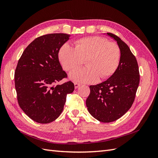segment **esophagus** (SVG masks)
I'll list each match as a JSON object with an SVG mask.
<instances>
[{
	"label": "esophagus",
	"mask_w": 158,
	"mask_h": 158,
	"mask_svg": "<svg viewBox=\"0 0 158 158\" xmlns=\"http://www.w3.org/2000/svg\"><path fill=\"white\" fill-rule=\"evenodd\" d=\"M80 85V84L78 83V82H74V88L76 89L78 88L79 86Z\"/></svg>",
	"instance_id": "34e87169"
}]
</instances>
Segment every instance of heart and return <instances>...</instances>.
Masks as SVG:
<instances>
[{
    "label": "heart",
    "mask_w": 158,
    "mask_h": 158,
    "mask_svg": "<svg viewBox=\"0 0 158 158\" xmlns=\"http://www.w3.org/2000/svg\"><path fill=\"white\" fill-rule=\"evenodd\" d=\"M59 59L66 71H72L82 65L87 67L75 70L70 74L72 80L83 83H94L107 78L117 70L121 59L118 45L101 37L81 38L74 48L65 44L59 51Z\"/></svg>",
    "instance_id": "1"
}]
</instances>
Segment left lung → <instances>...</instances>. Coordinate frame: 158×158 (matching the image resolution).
<instances>
[{
	"label": "left lung",
	"instance_id": "8db88e82",
	"mask_svg": "<svg viewBox=\"0 0 158 158\" xmlns=\"http://www.w3.org/2000/svg\"><path fill=\"white\" fill-rule=\"evenodd\" d=\"M107 34L117 42L121 50L120 63L109 79L90 85V94L85 102L91 115L102 123L116 121L128 111L140 82L137 60L130 48L116 35Z\"/></svg>",
	"mask_w": 158,
	"mask_h": 158
}]
</instances>
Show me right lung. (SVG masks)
Returning a JSON list of instances; mask_svg holds the SVG:
<instances>
[{
  "label": "right lung",
  "mask_w": 158,
  "mask_h": 158,
  "mask_svg": "<svg viewBox=\"0 0 158 158\" xmlns=\"http://www.w3.org/2000/svg\"><path fill=\"white\" fill-rule=\"evenodd\" d=\"M70 37L66 33L38 37L18 60L14 73L18 102L22 111L38 123H49L58 118L63 110L66 95L74 89L71 81L55 85L67 78L58 55Z\"/></svg>",
  "instance_id": "add662e5"
}]
</instances>
